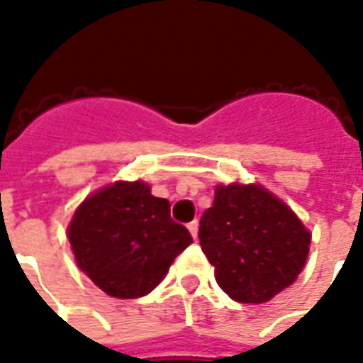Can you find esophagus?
I'll list each match as a JSON object with an SVG mask.
<instances>
[{"mask_svg": "<svg viewBox=\"0 0 363 363\" xmlns=\"http://www.w3.org/2000/svg\"><path fill=\"white\" fill-rule=\"evenodd\" d=\"M187 230H189V233L193 235V239L197 241V233H199V222H197V220H193L191 223H187Z\"/></svg>", "mask_w": 363, "mask_h": 363, "instance_id": "1", "label": "esophagus"}]
</instances>
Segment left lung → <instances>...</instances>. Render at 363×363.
<instances>
[{"label": "left lung", "mask_w": 363, "mask_h": 363, "mask_svg": "<svg viewBox=\"0 0 363 363\" xmlns=\"http://www.w3.org/2000/svg\"><path fill=\"white\" fill-rule=\"evenodd\" d=\"M201 249L223 293L262 304L295 281L306 264L310 231L260 185H216L199 228Z\"/></svg>", "instance_id": "obj_1"}]
</instances>
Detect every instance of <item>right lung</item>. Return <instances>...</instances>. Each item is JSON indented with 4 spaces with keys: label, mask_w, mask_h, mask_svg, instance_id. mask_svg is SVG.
Instances as JSON below:
<instances>
[{
    "label": "right lung",
    "mask_w": 363,
    "mask_h": 363,
    "mask_svg": "<svg viewBox=\"0 0 363 363\" xmlns=\"http://www.w3.org/2000/svg\"><path fill=\"white\" fill-rule=\"evenodd\" d=\"M78 268L116 298L145 296L193 243L170 218V203L143 182H116L78 206L68 225Z\"/></svg>",
    "instance_id": "1"
}]
</instances>
